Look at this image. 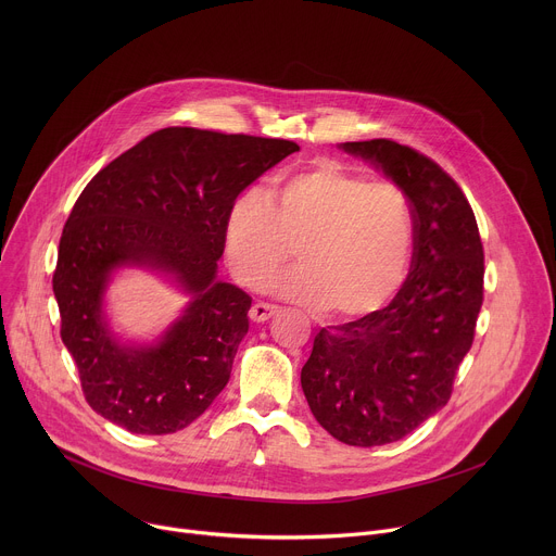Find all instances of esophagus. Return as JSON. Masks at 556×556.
Segmentation results:
<instances>
[{
  "label": "esophagus",
  "instance_id": "1",
  "mask_svg": "<svg viewBox=\"0 0 556 556\" xmlns=\"http://www.w3.org/2000/svg\"><path fill=\"white\" fill-rule=\"evenodd\" d=\"M279 312V305L275 303H266V301H257L253 307H251V319L262 324V321H268L273 314Z\"/></svg>",
  "mask_w": 556,
  "mask_h": 556
}]
</instances>
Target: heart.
<instances>
[{
    "instance_id": "1",
    "label": "heart",
    "mask_w": 556,
    "mask_h": 556,
    "mask_svg": "<svg viewBox=\"0 0 556 556\" xmlns=\"http://www.w3.org/2000/svg\"><path fill=\"white\" fill-rule=\"evenodd\" d=\"M301 266L275 288L337 321H361L405 286L416 255L414 208L395 182L367 180L319 163L279 180L266 195H237L224 219L235 279L262 288L296 253Z\"/></svg>"
}]
</instances>
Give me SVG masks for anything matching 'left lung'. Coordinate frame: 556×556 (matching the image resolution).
<instances>
[{
    "instance_id": "left-lung-1",
    "label": "left lung",
    "mask_w": 556,
    "mask_h": 556,
    "mask_svg": "<svg viewBox=\"0 0 556 556\" xmlns=\"http://www.w3.org/2000/svg\"><path fill=\"white\" fill-rule=\"evenodd\" d=\"M341 147L403 187L416 219V255L389 305L321 328L301 387L332 438L380 446L409 435L448 403L484 301V247L466 195L431 157L389 138Z\"/></svg>"
}]
</instances>
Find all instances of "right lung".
Wrapping results in <instances>:
<instances>
[{
  "mask_svg": "<svg viewBox=\"0 0 556 556\" xmlns=\"http://www.w3.org/2000/svg\"><path fill=\"white\" fill-rule=\"evenodd\" d=\"M294 151L281 138L165 127L88 182L63 226L52 290L61 339L97 414L131 433L165 435L211 407L253 301L215 279L224 219L237 195ZM125 263L172 271L194 294L157 346L127 349L109 337L102 290Z\"/></svg>",
  "mask_w": 556,
  "mask_h": 556,
  "instance_id": "add662e5",
  "label": "right lung"
}]
</instances>
